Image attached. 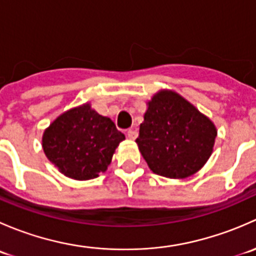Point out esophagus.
<instances>
[{
	"label": "esophagus",
	"mask_w": 256,
	"mask_h": 256,
	"mask_svg": "<svg viewBox=\"0 0 256 256\" xmlns=\"http://www.w3.org/2000/svg\"><path fill=\"white\" fill-rule=\"evenodd\" d=\"M126 134H128V138H130V140H135V138H138V131L134 130V128H128Z\"/></svg>",
	"instance_id": "1"
}]
</instances>
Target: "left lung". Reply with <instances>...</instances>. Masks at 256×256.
<instances>
[{"label": "left lung", "mask_w": 256, "mask_h": 256, "mask_svg": "<svg viewBox=\"0 0 256 256\" xmlns=\"http://www.w3.org/2000/svg\"><path fill=\"white\" fill-rule=\"evenodd\" d=\"M144 118L136 142L154 174L188 177L210 157L216 126L176 92L162 90L154 95Z\"/></svg>", "instance_id": "8db88e82"}]
</instances>
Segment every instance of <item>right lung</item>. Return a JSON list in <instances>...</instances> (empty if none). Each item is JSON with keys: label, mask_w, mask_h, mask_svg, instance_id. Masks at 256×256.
Wrapping results in <instances>:
<instances>
[{"label": "right lung", "mask_w": 256, "mask_h": 256, "mask_svg": "<svg viewBox=\"0 0 256 256\" xmlns=\"http://www.w3.org/2000/svg\"><path fill=\"white\" fill-rule=\"evenodd\" d=\"M125 135L112 118L92 110L89 104L69 110L52 122L43 135L49 161L66 177L85 180L106 171Z\"/></svg>", "instance_id": "obj_1"}]
</instances>
